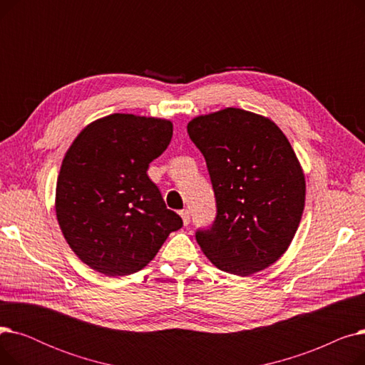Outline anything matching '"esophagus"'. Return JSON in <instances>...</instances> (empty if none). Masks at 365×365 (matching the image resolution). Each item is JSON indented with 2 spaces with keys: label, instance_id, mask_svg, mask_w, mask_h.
Wrapping results in <instances>:
<instances>
[{
  "label": "esophagus",
  "instance_id": "1",
  "mask_svg": "<svg viewBox=\"0 0 365 365\" xmlns=\"http://www.w3.org/2000/svg\"><path fill=\"white\" fill-rule=\"evenodd\" d=\"M180 216H182V220H183V225L187 226L189 222H190V213L187 212V210H182L180 212Z\"/></svg>",
  "mask_w": 365,
  "mask_h": 365
}]
</instances>
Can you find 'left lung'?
Wrapping results in <instances>:
<instances>
[{
	"label": "left lung",
	"mask_w": 365,
	"mask_h": 365,
	"mask_svg": "<svg viewBox=\"0 0 365 365\" xmlns=\"http://www.w3.org/2000/svg\"><path fill=\"white\" fill-rule=\"evenodd\" d=\"M205 158L217 213L195 238L220 271L248 277L275 263L289 248L304 208V176L275 123L226 108L187 124Z\"/></svg>",
	"instance_id": "obj_1"
}]
</instances>
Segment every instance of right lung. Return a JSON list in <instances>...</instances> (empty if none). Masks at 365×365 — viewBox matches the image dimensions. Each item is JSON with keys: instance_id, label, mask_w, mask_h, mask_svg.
Segmentation results:
<instances>
[{"instance_id": "obj_1", "label": "right lung", "mask_w": 365, "mask_h": 365, "mask_svg": "<svg viewBox=\"0 0 365 365\" xmlns=\"http://www.w3.org/2000/svg\"><path fill=\"white\" fill-rule=\"evenodd\" d=\"M171 136L167 120L112 113L88 124L68 149L56 216L72 252L91 269L108 277L138 272L182 227L146 173Z\"/></svg>"}]
</instances>
